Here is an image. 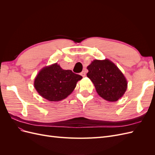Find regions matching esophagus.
Listing matches in <instances>:
<instances>
[{
	"label": "esophagus",
	"instance_id": "obj_1",
	"mask_svg": "<svg viewBox=\"0 0 155 155\" xmlns=\"http://www.w3.org/2000/svg\"><path fill=\"white\" fill-rule=\"evenodd\" d=\"M81 75L83 76V77H85L86 76V72L85 71H83L81 72Z\"/></svg>",
	"mask_w": 155,
	"mask_h": 155
}]
</instances>
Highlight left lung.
<instances>
[{"instance_id":"left-lung-1","label":"left lung","mask_w":155,"mask_h":155,"mask_svg":"<svg viewBox=\"0 0 155 155\" xmlns=\"http://www.w3.org/2000/svg\"><path fill=\"white\" fill-rule=\"evenodd\" d=\"M87 69V76L101 97L109 101H116L123 96L127 88V81L114 63L109 59H96Z\"/></svg>"}]
</instances>
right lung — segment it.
Returning a JSON list of instances; mask_svg holds the SVG:
<instances>
[{
  "mask_svg": "<svg viewBox=\"0 0 155 155\" xmlns=\"http://www.w3.org/2000/svg\"><path fill=\"white\" fill-rule=\"evenodd\" d=\"M82 76L70 70H63L58 63L42 68L35 78L34 87L50 101H59L71 94Z\"/></svg>",
  "mask_w": 155,
  "mask_h": 155,
  "instance_id": "add662e5",
  "label": "right lung"
}]
</instances>
